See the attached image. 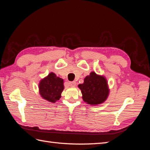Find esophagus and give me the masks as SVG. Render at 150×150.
Listing matches in <instances>:
<instances>
[{
    "label": "esophagus",
    "instance_id": "obj_1",
    "mask_svg": "<svg viewBox=\"0 0 150 150\" xmlns=\"http://www.w3.org/2000/svg\"><path fill=\"white\" fill-rule=\"evenodd\" d=\"M69 84L70 86H72V87H74L76 86V82L75 81L73 82H69Z\"/></svg>",
    "mask_w": 150,
    "mask_h": 150
}]
</instances>
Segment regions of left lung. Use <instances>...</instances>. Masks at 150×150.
<instances>
[{"mask_svg": "<svg viewBox=\"0 0 150 150\" xmlns=\"http://www.w3.org/2000/svg\"><path fill=\"white\" fill-rule=\"evenodd\" d=\"M78 87L81 90L82 99L92 106L104 103L109 96L110 89L106 78L95 71L86 76L83 83L79 84Z\"/></svg>", "mask_w": 150, "mask_h": 150, "instance_id": "8db88e82", "label": "left lung"}]
</instances>
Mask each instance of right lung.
I'll return each instance as SVG.
<instances>
[{
  "label": "right lung",
  "instance_id": "add662e5",
  "mask_svg": "<svg viewBox=\"0 0 150 150\" xmlns=\"http://www.w3.org/2000/svg\"><path fill=\"white\" fill-rule=\"evenodd\" d=\"M64 88V80L53 72L42 79L39 84V91L44 100L50 103H56L61 97V93Z\"/></svg>",
  "mask_w": 150,
  "mask_h": 150
}]
</instances>
